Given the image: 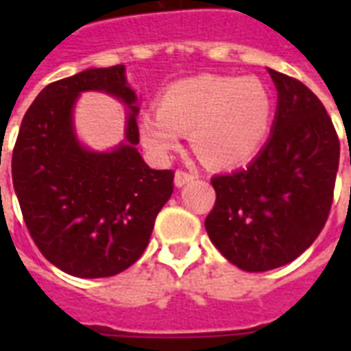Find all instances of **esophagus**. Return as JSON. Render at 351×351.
Returning <instances> with one entry per match:
<instances>
[{
	"instance_id": "1",
	"label": "esophagus",
	"mask_w": 351,
	"mask_h": 351,
	"mask_svg": "<svg viewBox=\"0 0 351 351\" xmlns=\"http://www.w3.org/2000/svg\"><path fill=\"white\" fill-rule=\"evenodd\" d=\"M195 178H197V175H195V173H187V171L178 169L175 173V186L176 187L186 186V184L193 182V180H195Z\"/></svg>"
}]
</instances>
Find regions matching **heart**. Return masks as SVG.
<instances>
[{
    "mask_svg": "<svg viewBox=\"0 0 351 351\" xmlns=\"http://www.w3.org/2000/svg\"><path fill=\"white\" fill-rule=\"evenodd\" d=\"M273 101L261 80L202 74L165 87L158 109H147L138 132L158 158L178 149L191 132L193 149L208 165L230 167L261 149L271 125Z\"/></svg>",
    "mask_w": 351,
    "mask_h": 351,
    "instance_id": "obj_1",
    "label": "heart"
}]
</instances>
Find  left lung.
<instances>
[{
    "label": "left lung",
    "instance_id": "left-lung-1",
    "mask_svg": "<svg viewBox=\"0 0 351 351\" xmlns=\"http://www.w3.org/2000/svg\"><path fill=\"white\" fill-rule=\"evenodd\" d=\"M277 87L271 134L250 165L211 178L206 219L215 247L244 271L295 261L319 237L333 200L341 143L321 100L302 82L267 69Z\"/></svg>",
    "mask_w": 351,
    "mask_h": 351
}]
</instances>
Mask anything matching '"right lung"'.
Segmentation results:
<instances>
[{
    "instance_id": "obj_1",
    "label": "right lung",
    "mask_w": 351,
    "mask_h": 351,
    "mask_svg": "<svg viewBox=\"0 0 351 351\" xmlns=\"http://www.w3.org/2000/svg\"><path fill=\"white\" fill-rule=\"evenodd\" d=\"M85 90L126 104V140L107 154L84 148L72 109ZM138 98L125 67L87 69L49 84L25 112L12 151V184L41 255L82 278L118 275L142 256L154 220L173 195L171 169H151L138 153Z\"/></svg>"
}]
</instances>
